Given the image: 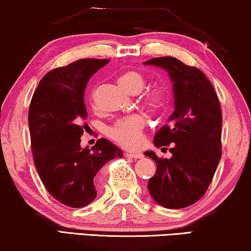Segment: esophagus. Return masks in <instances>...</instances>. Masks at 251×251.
I'll return each instance as SVG.
<instances>
[{"instance_id": "esophagus-1", "label": "esophagus", "mask_w": 251, "mask_h": 251, "mask_svg": "<svg viewBox=\"0 0 251 251\" xmlns=\"http://www.w3.org/2000/svg\"><path fill=\"white\" fill-rule=\"evenodd\" d=\"M126 156L132 157V159H142L143 154L142 153H132V152H126Z\"/></svg>"}]
</instances>
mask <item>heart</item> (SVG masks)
I'll return each mask as SVG.
<instances>
[{"label": "heart", "instance_id": "b5f03b06", "mask_svg": "<svg viewBox=\"0 0 251 251\" xmlns=\"http://www.w3.org/2000/svg\"><path fill=\"white\" fill-rule=\"evenodd\" d=\"M118 82L123 90L130 95H136L142 91L145 85L143 75L136 71H126L120 75ZM167 100V91L161 87H155L147 92L144 97V104L151 111H159ZM145 121L140 115L133 114L119 120L111 129L108 135L120 145L136 149L142 142V133Z\"/></svg>", "mask_w": 251, "mask_h": 251}]
</instances>
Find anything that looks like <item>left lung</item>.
<instances>
[{
	"label": "left lung",
	"instance_id": "1",
	"mask_svg": "<svg viewBox=\"0 0 251 251\" xmlns=\"http://www.w3.org/2000/svg\"><path fill=\"white\" fill-rule=\"evenodd\" d=\"M167 71L173 82L174 112L154 136L156 147L169 146L170 159H159L153 151L156 173L149 180L153 200L169 209L193 204L205 193L222 156V111L210 81L198 68L174 57L147 60Z\"/></svg>",
	"mask_w": 251,
	"mask_h": 251
}]
</instances>
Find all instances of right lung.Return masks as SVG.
I'll return each mask as SVG.
<instances>
[{"instance_id":"add662e5","label":"right lung","mask_w":251,"mask_h":251,"mask_svg":"<svg viewBox=\"0 0 251 251\" xmlns=\"http://www.w3.org/2000/svg\"><path fill=\"white\" fill-rule=\"evenodd\" d=\"M108 59H80L50 71L34 92L28 111L33 159L48 192L60 203L82 208L97 197L98 171L123 152L106 138L81 147L88 118L84 90Z\"/></svg>"}]
</instances>
